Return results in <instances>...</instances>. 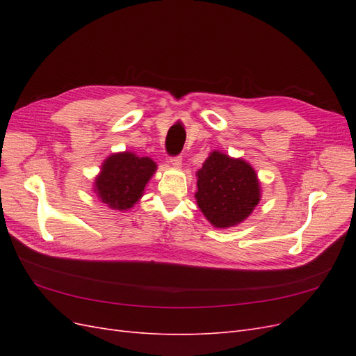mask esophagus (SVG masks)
Wrapping results in <instances>:
<instances>
[{"label": "esophagus", "instance_id": "esophagus-1", "mask_svg": "<svg viewBox=\"0 0 356 356\" xmlns=\"http://www.w3.org/2000/svg\"><path fill=\"white\" fill-rule=\"evenodd\" d=\"M169 163H170V166L172 168H181V165H182V159H181V156H177V157H172L170 160H169Z\"/></svg>", "mask_w": 356, "mask_h": 356}]
</instances>
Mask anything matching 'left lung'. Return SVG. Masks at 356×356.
Returning <instances> with one entry per match:
<instances>
[{
	"mask_svg": "<svg viewBox=\"0 0 356 356\" xmlns=\"http://www.w3.org/2000/svg\"><path fill=\"white\" fill-rule=\"evenodd\" d=\"M196 177L197 207L217 229H230L243 222L261 200L257 172L241 157L213 149Z\"/></svg>",
	"mask_w": 356,
	"mask_h": 356,
	"instance_id": "8db88e82",
	"label": "left lung"
}]
</instances>
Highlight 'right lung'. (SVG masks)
Here are the masks:
<instances>
[{"label": "right lung", "instance_id": "1", "mask_svg": "<svg viewBox=\"0 0 356 356\" xmlns=\"http://www.w3.org/2000/svg\"><path fill=\"white\" fill-rule=\"evenodd\" d=\"M156 170L153 159L139 157L134 152L113 153L95 177L93 193L110 209L127 211L141 200Z\"/></svg>", "mask_w": 356, "mask_h": 356}]
</instances>
